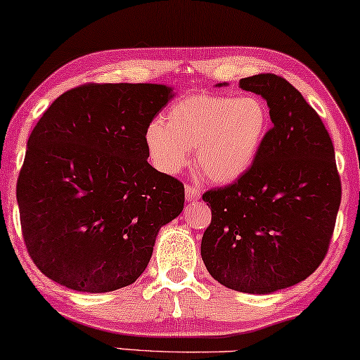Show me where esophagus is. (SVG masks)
Returning <instances> with one entry per match:
<instances>
[{
    "mask_svg": "<svg viewBox=\"0 0 360 360\" xmlns=\"http://www.w3.org/2000/svg\"><path fill=\"white\" fill-rule=\"evenodd\" d=\"M185 197H186V202H190V203L197 202V200H200V197H202V190L195 185H186L185 186Z\"/></svg>",
    "mask_w": 360,
    "mask_h": 360,
    "instance_id": "obj_1",
    "label": "esophagus"
}]
</instances>
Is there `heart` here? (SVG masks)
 I'll list each match as a JSON object with an SVG mask.
<instances>
[{
    "instance_id": "obj_1",
    "label": "heart",
    "mask_w": 360,
    "mask_h": 360,
    "mask_svg": "<svg viewBox=\"0 0 360 360\" xmlns=\"http://www.w3.org/2000/svg\"><path fill=\"white\" fill-rule=\"evenodd\" d=\"M268 125L269 110L261 97L203 92L174 102L165 110V122L150 120L143 140L148 157L163 174H179L193 147L198 174L226 184L253 165Z\"/></svg>"
}]
</instances>
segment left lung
I'll use <instances>...</instances> for the list:
<instances>
[{
	"label": "left lung",
	"mask_w": 360,
	"mask_h": 360,
	"mask_svg": "<svg viewBox=\"0 0 360 360\" xmlns=\"http://www.w3.org/2000/svg\"><path fill=\"white\" fill-rule=\"evenodd\" d=\"M240 87L268 102L273 127L240 179L203 193L212 223L202 258L223 286L269 294L323 263L342 188L329 132L296 87L276 74L245 77Z\"/></svg>",
	"instance_id": "obj_1"
}]
</instances>
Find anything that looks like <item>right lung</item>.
Listing matches in <instances>:
<instances>
[{
	"instance_id": "right-lung-1",
	"label": "right lung",
	"mask_w": 360,
	"mask_h": 360,
	"mask_svg": "<svg viewBox=\"0 0 360 360\" xmlns=\"http://www.w3.org/2000/svg\"><path fill=\"white\" fill-rule=\"evenodd\" d=\"M162 84H84L32 129L16 185L32 263L74 291L109 292L146 271L185 188L147 162L143 134L172 99Z\"/></svg>"
}]
</instances>
